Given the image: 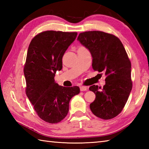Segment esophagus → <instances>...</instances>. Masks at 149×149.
Instances as JSON below:
<instances>
[{
	"instance_id": "1",
	"label": "esophagus",
	"mask_w": 149,
	"mask_h": 149,
	"mask_svg": "<svg viewBox=\"0 0 149 149\" xmlns=\"http://www.w3.org/2000/svg\"><path fill=\"white\" fill-rule=\"evenodd\" d=\"M80 90L81 91H86L87 90V88L85 87V86H80Z\"/></svg>"
}]
</instances>
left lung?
Segmentation results:
<instances>
[{"mask_svg":"<svg viewBox=\"0 0 149 149\" xmlns=\"http://www.w3.org/2000/svg\"><path fill=\"white\" fill-rule=\"evenodd\" d=\"M77 40L91 52L94 70L106 75L102 88L97 85L89 88L95 94L90 109L102 119L115 118L124 107L132 87L131 64L124 47L118 37L99 31L81 33Z\"/></svg>","mask_w":149,"mask_h":149,"instance_id":"8db88e82","label":"left lung"}]
</instances>
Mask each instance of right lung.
I'll list each match as a JSON object with an SVG mask.
<instances>
[{
	"mask_svg": "<svg viewBox=\"0 0 149 149\" xmlns=\"http://www.w3.org/2000/svg\"><path fill=\"white\" fill-rule=\"evenodd\" d=\"M76 32L46 31L38 34L28 48L24 73L26 93L37 115L49 123L61 122L67 115L69 102L79 93L78 86L65 87L55 83L62 58L76 38Z\"/></svg>",
	"mask_w": 149,
	"mask_h": 149,
	"instance_id": "obj_1",
	"label": "right lung"
}]
</instances>
